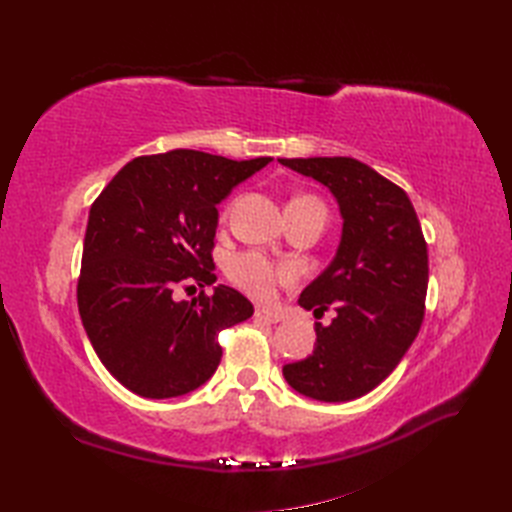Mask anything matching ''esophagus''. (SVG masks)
Wrapping results in <instances>:
<instances>
[{
  "mask_svg": "<svg viewBox=\"0 0 512 512\" xmlns=\"http://www.w3.org/2000/svg\"><path fill=\"white\" fill-rule=\"evenodd\" d=\"M256 318H260V320H265V322H271V324H275V322H280L284 316H282L280 312H273V309L258 307V309H256Z\"/></svg>",
  "mask_w": 512,
  "mask_h": 512,
  "instance_id": "obj_1",
  "label": "esophagus"
}]
</instances>
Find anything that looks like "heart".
<instances>
[{"label":"heart","mask_w":512,"mask_h":512,"mask_svg":"<svg viewBox=\"0 0 512 512\" xmlns=\"http://www.w3.org/2000/svg\"><path fill=\"white\" fill-rule=\"evenodd\" d=\"M294 200H314V198H294ZM228 275L237 286H241L245 292H250L252 297L262 301L271 299L277 286L290 284L294 282V277H297L292 267H286V265L273 267L269 260L252 252L232 258L228 265Z\"/></svg>","instance_id":"b5f03b06"}]
</instances>
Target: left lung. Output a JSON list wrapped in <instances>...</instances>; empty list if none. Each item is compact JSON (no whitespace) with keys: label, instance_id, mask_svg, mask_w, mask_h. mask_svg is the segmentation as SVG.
<instances>
[{"label":"left lung","instance_id":"left-lung-1","mask_svg":"<svg viewBox=\"0 0 512 512\" xmlns=\"http://www.w3.org/2000/svg\"><path fill=\"white\" fill-rule=\"evenodd\" d=\"M327 185L342 213V239L331 265L299 305L322 316L314 352L284 365L294 391L318 401H350L389 378L423 324L429 282L427 243L408 194L354 158L280 160Z\"/></svg>","mask_w":512,"mask_h":512}]
</instances>
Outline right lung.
<instances>
[{
	"mask_svg": "<svg viewBox=\"0 0 512 512\" xmlns=\"http://www.w3.org/2000/svg\"><path fill=\"white\" fill-rule=\"evenodd\" d=\"M271 158L228 160L194 149L134 158L89 209L76 299L91 346L128 391L179 397L220 365L218 333L254 314L241 292L177 301L215 282L218 205Z\"/></svg>",
	"mask_w": 512,
	"mask_h": 512,
	"instance_id": "right-lung-1",
	"label": "right lung"
}]
</instances>
